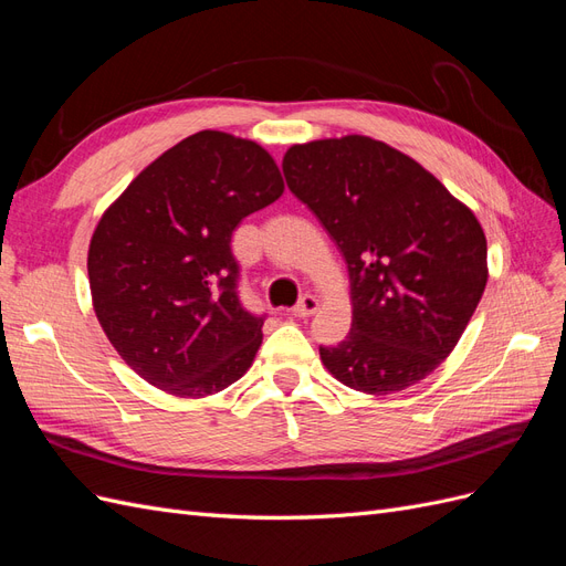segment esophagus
Returning a JSON list of instances; mask_svg holds the SVG:
<instances>
[{"label": "esophagus", "instance_id": "esophagus-1", "mask_svg": "<svg viewBox=\"0 0 566 566\" xmlns=\"http://www.w3.org/2000/svg\"><path fill=\"white\" fill-rule=\"evenodd\" d=\"M316 310H318V300H316L314 295H304V297L295 304L293 314H295V316H300V318H306V316L316 314Z\"/></svg>", "mask_w": 566, "mask_h": 566}]
</instances>
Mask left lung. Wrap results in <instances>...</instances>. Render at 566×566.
<instances>
[{
  "label": "left lung",
  "mask_w": 566,
  "mask_h": 566,
  "mask_svg": "<svg viewBox=\"0 0 566 566\" xmlns=\"http://www.w3.org/2000/svg\"><path fill=\"white\" fill-rule=\"evenodd\" d=\"M283 175L349 269L352 331L318 349L323 366L375 397L424 380L484 295L482 224L420 163L370 136L290 146Z\"/></svg>",
  "instance_id": "8db88e82"
}]
</instances>
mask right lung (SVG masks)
Instances as JSON below:
<instances>
[{
    "label": "right lung",
    "mask_w": 566,
    "mask_h": 566,
    "mask_svg": "<svg viewBox=\"0 0 566 566\" xmlns=\"http://www.w3.org/2000/svg\"><path fill=\"white\" fill-rule=\"evenodd\" d=\"M283 188L260 144L205 129L153 160L101 217L87 256L94 312L146 382L200 399L252 366L264 316L238 297L231 235Z\"/></svg>",
    "instance_id": "right-lung-1"
}]
</instances>
